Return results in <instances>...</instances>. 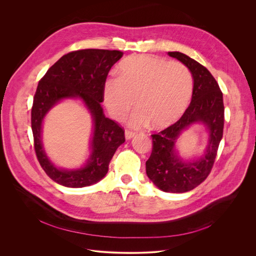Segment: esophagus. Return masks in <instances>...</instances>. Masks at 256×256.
Here are the masks:
<instances>
[{
  "mask_svg": "<svg viewBox=\"0 0 256 256\" xmlns=\"http://www.w3.org/2000/svg\"><path fill=\"white\" fill-rule=\"evenodd\" d=\"M124 134H126V140H130L132 138H134V136H136V132H132V130H126Z\"/></svg>",
  "mask_w": 256,
  "mask_h": 256,
  "instance_id": "obj_1",
  "label": "esophagus"
}]
</instances>
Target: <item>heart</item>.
Listing matches in <instances>:
<instances>
[{
	"mask_svg": "<svg viewBox=\"0 0 256 256\" xmlns=\"http://www.w3.org/2000/svg\"><path fill=\"white\" fill-rule=\"evenodd\" d=\"M192 93V77L181 62L153 56H132L118 66V77L109 78L103 88L104 104L114 118L122 120L134 101L138 110L130 126L151 124L163 128L177 120L186 109Z\"/></svg>",
	"mask_w": 256,
	"mask_h": 256,
	"instance_id": "b5f03b06",
	"label": "heart"
}]
</instances>
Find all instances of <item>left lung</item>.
<instances>
[{
    "instance_id": "8db88e82",
    "label": "left lung",
    "mask_w": 256,
    "mask_h": 256,
    "mask_svg": "<svg viewBox=\"0 0 256 256\" xmlns=\"http://www.w3.org/2000/svg\"><path fill=\"white\" fill-rule=\"evenodd\" d=\"M168 54L184 64L192 72V97L186 112L175 124L152 134L153 149L146 162V172L161 190L181 194L196 188L210 173L223 136L225 108L223 93L206 66L184 54L170 52ZM196 122L207 126L209 144L202 158L186 162L176 156L174 144L180 132Z\"/></svg>"
}]
</instances>
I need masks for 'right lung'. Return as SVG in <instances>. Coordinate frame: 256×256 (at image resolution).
<instances>
[{"label":"right lung","instance_id":"add662e5","mask_svg":"<svg viewBox=\"0 0 256 256\" xmlns=\"http://www.w3.org/2000/svg\"><path fill=\"white\" fill-rule=\"evenodd\" d=\"M124 56L120 50H79L62 56L40 79L31 108L34 150L48 176L66 188H84L96 184L108 171L116 149L126 140L120 124L103 114V88L112 66ZM81 98L94 122L92 152L83 168L62 170L47 158L41 142V124L49 109L64 98Z\"/></svg>","mask_w":256,"mask_h":256}]
</instances>
